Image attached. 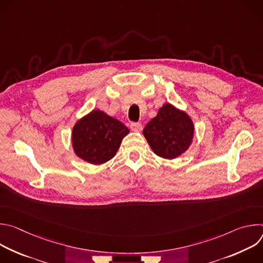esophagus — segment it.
<instances>
[{"label":"esophagus","mask_w":263,"mask_h":263,"mask_svg":"<svg viewBox=\"0 0 263 263\" xmlns=\"http://www.w3.org/2000/svg\"><path fill=\"white\" fill-rule=\"evenodd\" d=\"M130 128H131V130L134 131V132H140V131L142 130L141 124H140V123H135V122H133V123L130 124Z\"/></svg>","instance_id":"34e87169"}]
</instances>
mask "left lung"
<instances>
[{
    "label": "left lung",
    "mask_w": 263,
    "mask_h": 263,
    "mask_svg": "<svg viewBox=\"0 0 263 263\" xmlns=\"http://www.w3.org/2000/svg\"><path fill=\"white\" fill-rule=\"evenodd\" d=\"M143 135L156 155L174 159L184 153L192 143L194 124L185 112L165 104L159 109L158 115L146 124Z\"/></svg>",
    "instance_id": "left-lung-1"
}]
</instances>
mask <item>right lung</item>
Masks as SVG:
<instances>
[{
    "label": "right lung",
    "instance_id": "right-lung-1",
    "mask_svg": "<svg viewBox=\"0 0 263 263\" xmlns=\"http://www.w3.org/2000/svg\"><path fill=\"white\" fill-rule=\"evenodd\" d=\"M128 133L129 129L123 123L103 111L93 110L72 129L73 151L89 163L101 164L115 157Z\"/></svg>",
    "mask_w": 263,
    "mask_h": 263
}]
</instances>
